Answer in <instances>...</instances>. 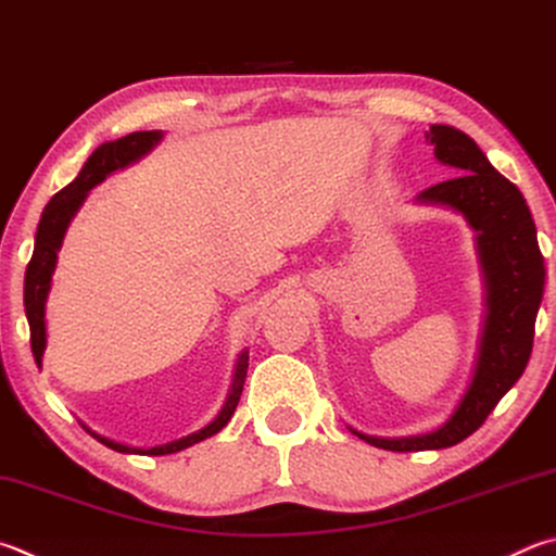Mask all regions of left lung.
Here are the masks:
<instances>
[{"label": "left lung", "instance_id": "left-lung-1", "mask_svg": "<svg viewBox=\"0 0 556 556\" xmlns=\"http://www.w3.org/2000/svg\"><path fill=\"white\" fill-rule=\"evenodd\" d=\"M426 138L435 146L440 163L459 175L420 191L418 201L459 211L477 230V250L486 281V320L471 383L445 426L428 435L393 440L352 430L369 445L391 452L452 447L483 426L528 367L534 318L544 294V257L520 189L503 177L462 130L435 124Z\"/></svg>", "mask_w": 556, "mask_h": 556}]
</instances>
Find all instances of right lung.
I'll return each mask as SVG.
<instances>
[{
  "label": "right lung",
  "mask_w": 556,
  "mask_h": 556,
  "mask_svg": "<svg viewBox=\"0 0 556 556\" xmlns=\"http://www.w3.org/2000/svg\"><path fill=\"white\" fill-rule=\"evenodd\" d=\"M160 138H163L160 130H136V134H128L118 140H111V143L99 146L94 153L89 155L85 167L79 169L75 181H70L65 189H60L58 194L48 201V206L43 208V216H40L38 233H36L34 255H31V262H28L26 277H24V306H26L28 328H31V350H34L36 365H40V359H43V350H46V299L50 291V277H53L58 250H60V245H63V236L70 226V220H73V216L77 214V208L83 206V201L87 199L89 189L97 187L99 181L114 173V169L136 163V160L150 153V150L160 143ZM245 375H248V350L238 357L233 383H230L228 399L224 403V408H220V413L216 416V420L208 422L204 430L191 432V435L169 442V445H160V447L148 450L146 454H173V452H179L185 447H191L194 442L216 435L220 428H226V422L236 413L240 393H243ZM92 435L99 442H104L106 447L116 450V452L143 454V450L118 445V442L97 435V432H92Z\"/></svg>",
  "instance_id": "obj_1"
}]
</instances>
